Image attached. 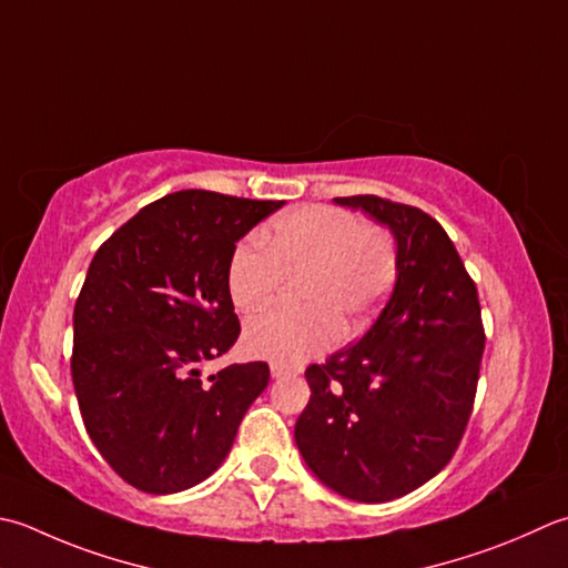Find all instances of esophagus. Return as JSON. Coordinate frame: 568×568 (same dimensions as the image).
<instances>
[{
	"mask_svg": "<svg viewBox=\"0 0 568 568\" xmlns=\"http://www.w3.org/2000/svg\"><path fill=\"white\" fill-rule=\"evenodd\" d=\"M273 379H283V376H295L300 374V366H287V364H273L271 366Z\"/></svg>",
	"mask_w": 568,
	"mask_h": 568,
	"instance_id": "esophagus-1",
	"label": "esophagus"
}]
</instances>
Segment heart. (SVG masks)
I'll return each instance as SVG.
<instances>
[{"label":"heart","mask_w":568,"mask_h":568,"mask_svg":"<svg viewBox=\"0 0 568 568\" xmlns=\"http://www.w3.org/2000/svg\"><path fill=\"white\" fill-rule=\"evenodd\" d=\"M283 275H303L300 313L248 320L243 339L255 357L305 362L344 335L369 325L396 277V246L379 226H364L352 211L313 204L275 221L263 239L239 243L229 263V295L243 313L271 303Z\"/></svg>","instance_id":"heart-1"}]
</instances>
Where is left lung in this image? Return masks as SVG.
<instances>
[{"instance_id": "1", "label": "left lung", "mask_w": 568, "mask_h": 568, "mask_svg": "<svg viewBox=\"0 0 568 568\" xmlns=\"http://www.w3.org/2000/svg\"><path fill=\"white\" fill-rule=\"evenodd\" d=\"M396 241V283L369 332L307 366L297 450L322 485L388 503L438 475L473 414L485 349L477 287L436 219L374 194L339 196Z\"/></svg>"}]
</instances>
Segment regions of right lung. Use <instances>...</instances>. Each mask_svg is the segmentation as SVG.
Wrapping results in <instances>:
<instances>
[{
	"label": "right lung",
	"instance_id": "add662e5",
	"mask_svg": "<svg viewBox=\"0 0 568 568\" xmlns=\"http://www.w3.org/2000/svg\"><path fill=\"white\" fill-rule=\"evenodd\" d=\"M281 206L186 189L140 209L93 255L71 376L88 436L142 493L206 480L268 386L265 362L202 369L241 335L226 283L236 243Z\"/></svg>",
	"mask_w": 568,
	"mask_h": 568
}]
</instances>
